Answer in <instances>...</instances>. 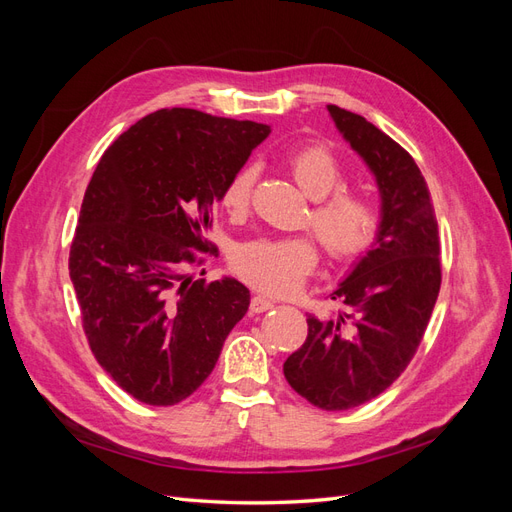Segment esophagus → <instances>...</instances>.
Listing matches in <instances>:
<instances>
[{"mask_svg":"<svg viewBox=\"0 0 512 512\" xmlns=\"http://www.w3.org/2000/svg\"><path fill=\"white\" fill-rule=\"evenodd\" d=\"M275 303L271 301V299H267V297H262V294H254L252 297V301H250V309L254 314H262V312H267V309H271Z\"/></svg>","mask_w":512,"mask_h":512,"instance_id":"34e87169","label":"esophagus"}]
</instances>
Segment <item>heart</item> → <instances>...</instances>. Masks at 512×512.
Returning a JSON list of instances; mask_svg holds the SVG:
<instances>
[{
  "label": "heart",
  "instance_id": "heart-1",
  "mask_svg": "<svg viewBox=\"0 0 512 512\" xmlns=\"http://www.w3.org/2000/svg\"><path fill=\"white\" fill-rule=\"evenodd\" d=\"M286 166L294 183L314 198L305 224L314 230L324 254L333 262H350L363 256L376 241L380 213L365 190L337 185L342 181V166L335 153L320 143L303 145L290 151ZM256 168L243 166L232 175L222 190V207L239 218L250 209ZM318 265V247L309 235L260 237L241 243L232 254L237 275L269 294H288L297 290Z\"/></svg>",
  "mask_w": 512,
  "mask_h": 512
}]
</instances>
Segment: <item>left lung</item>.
<instances>
[{
	"label": "left lung",
	"mask_w": 512,
	"mask_h": 512,
	"mask_svg": "<svg viewBox=\"0 0 512 512\" xmlns=\"http://www.w3.org/2000/svg\"><path fill=\"white\" fill-rule=\"evenodd\" d=\"M382 196V222L367 256L331 294L337 316H309L307 339L284 363L288 384L316 408L350 410L401 376L436 305L442 262L425 177L410 153L365 117L329 104Z\"/></svg>",
	"instance_id": "1"
}]
</instances>
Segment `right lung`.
Segmentation results:
<instances>
[{"label":"right lung","instance_id":"right-lung-1","mask_svg":"<svg viewBox=\"0 0 512 512\" xmlns=\"http://www.w3.org/2000/svg\"><path fill=\"white\" fill-rule=\"evenodd\" d=\"M269 136L256 121L162 108L104 151L70 245V280L96 361L149 406H175L213 371L250 307L241 282L185 275L228 179Z\"/></svg>","mask_w":512,"mask_h":512}]
</instances>
